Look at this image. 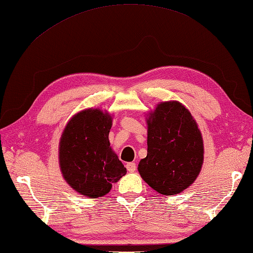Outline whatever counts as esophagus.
Wrapping results in <instances>:
<instances>
[{
  "instance_id": "esophagus-1",
  "label": "esophagus",
  "mask_w": 253,
  "mask_h": 253,
  "mask_svg": "<svg viewBox=\"0 0 253 253\" xmlns=\"http://www.w3.org/2000/svg\"><path fill=\"white\" fill-rule=\"evenodd\" d=\"M126 168H127V170L129 171V172H134V171H136V164L135 163H128L127 165H126Z\"/></svg>"
}]
</instances>
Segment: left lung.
<instances>
[{"mask_svg": "<svg viewBox=\"0 0 253 253\" xmlns=\"http://www.w3.org/2000/svg\"><path fill=\"white\" fill-rule=\"evenodd\" d=\"M147 156L141 178L159 194L177 195L194 183L204 163V140L190 112L176 100L157 105L147 118Z\"/></svg>", "mask_w": 253, "mask_h": 253, "instance_id": "left-lung-1", "label": "left lung"}]
</instances>
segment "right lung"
Masks as SVG:
<instances>
[{
  "label": "right lung",
  "instance_id": "obj_1",
  "mask_svg": "<svg viewBox=\"0 0 253 253\" xmlns=\"http://www.w3.org/2000/svg\"><path fill=\"white\" fill-rule=\"evenodd\" d=\"M112 125L107 112L84 109L70 119L59 140L64 179L75 191L91 199L107 195L113 183L127 172L108 139Z\"/></svg>",
  "mask_w": 253,
  "mask_h": 253
}]
</instances>
